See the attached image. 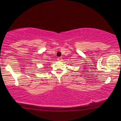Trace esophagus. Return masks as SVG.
<instances>
[{
	"label": "esophagus",
	"mask_w": 121,
	"mask_h": 121,
	"mask_svg": "<svg viewBox=\"0 0 121 121\" xmlns=\"http://www.w3.org/2000/svg\"><path fill=\"white\" fill-rule=\"evenodd\" d=\"M58 60H59V61L62 60V58H61V57H59V58H58Z\"/></svg>",
	"instance_id": "1"
}]
</instances>
